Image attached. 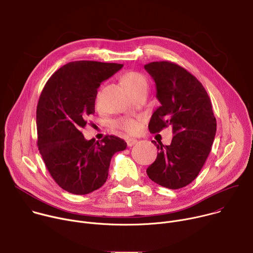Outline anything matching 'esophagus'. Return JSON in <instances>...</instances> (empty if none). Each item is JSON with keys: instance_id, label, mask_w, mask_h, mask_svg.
Listing matches in <instances>:
<instances>
[{"instance_id": "obj_1", "label": "esophagus", "mask_w": 253, "mask_h": 253, "mask_svg": "<svg viewBox=\"0 0 253 253\" xmlns=\"http://www.w3.org/2000/svg\"><path fill=\"white\" fill-rule=\"evenodd\" d=\"M137 142H138V140L135 139V138H128L126 140V143H127V146L128 147H132L133 145H135V144H137Z\"/></svg>"}]
</instances>
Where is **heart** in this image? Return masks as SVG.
<instances>
[{"instance_id": "b5f03b06", "label": "heart", "mask_w": 253, "mask_h": 253, "mask_svg": "<svg viewBox=\"0 0 253 253\" xmlns=\"http://www.w3.org/2000/svg\"><path fill=\"white\" fill-rule=\"evenodd\" d=\"M121 81L129 92H132L133 90H135L143 85H146L145 77L136 71L125 72V73L121 77ZM115 126H117L118 128H120L128 133H136L139 130L140 123L135 119L125 118V119H121V120L117 121L115 123Z\"/></svg>"}]
</instances>
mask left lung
Returning <instances> with one entry per match:
<instances>
[{
	"instance_id": "left-lung-1",
	"label": "left lung",
	"mask_w": 253,
	"mask_h": 253,
	"mask_svg": "<svg viewBox=\"0 0 253 253\" xmlns=\"http://www.w3.org/2000/svg\"><path fill=\"white\" fill-rule=\"evenodd\" d=\"M144 68L156 84L161 104L151 116L149 131L171 127L174 134L170 145L152 141L158 153L146 172L163 187L182 188L197 177L211 151L216 134L211 102L202 84L179 65L161 61Z\"/></svg>"
}]
</instances>
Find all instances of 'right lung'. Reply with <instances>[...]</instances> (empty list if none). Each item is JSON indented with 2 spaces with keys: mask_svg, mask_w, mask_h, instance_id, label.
Wrapping results in <instances>:
<instances>
[{
  "mask_svg": "<svg viewBox=\"0 0 253 253\" xmlns=\"http://www.w3.org/2000/svg\"><path fill=\"white\" fill-rule=\"evenodd\" d=\"M123 67L96 61L70 62L47 81L37 106L38 148L48 171L64 190L84 195L106 182L112 156L126 142L107 135L101 142L81 132L95 113L100 84Z\"/></svg>",
  "mask_w": 253,
  "mask_h": 253,
  "instance_id": "1",
  "label": "right lung"
}]
</instances>
